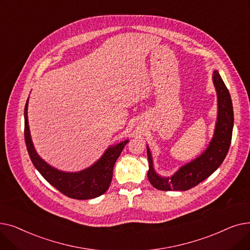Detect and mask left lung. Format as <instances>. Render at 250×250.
Masks as SVG:
<instances>
[{
	"label": "left lung",
	"mask_w": 250,
	"mask_h": 250,
	"mask_svg": "<svg viewBox=\"0 0 250 250\" xmlns=\"http://www.w3.org/2000/svg\"><path fill=\"white\" fill-rule=\"evenodd\" d=\"M213 82L218 97V116L214 136L204 153L181 166L172 176L162 177L155 171L152 155L147 146L148 178L155 188L165 191L190 189L213 174L224 161L232 139L233 105L229 91L217 70L213 73Z\"/></svg>",
	"instance_id": "obj_1"
}]
</instances>
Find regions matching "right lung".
<instances>
[{
	"label": "right lung",
	"mask_w": 250,
	"mask_h": 250,
	"mask_svg": "<svg viewBox=\"0 0 250 250\" xmlns=\"http://www.w3.org/2000/svg\"><path fill=\"white\" fill-rule=\"evenodd\" d=\"M28 99L24 109V137L30 159L34 167L43 178L62 194L75 200H90L97 198L106 191L110 186L113 166L124 150L126 143L124 141L110 146L101 158L93 165L78 172H64L50 166L36 153L30 136L28 125Z\"/></svg>",
	"instance_id": "add662e5"
}]
</instances>
